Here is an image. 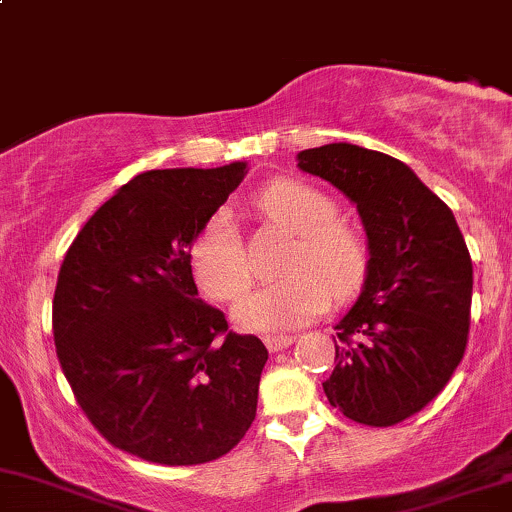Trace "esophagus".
<instances>
[{
  "label": "esophagus",
  "instance_id": "1",
  "mask_svg": "<svg viewBox=\"0 0 512 512\" xmlns=\"http://www.w3.org/2000/svg\"><path fill=\"white\" fill-rule=\"evenodd\" d=\"M263 342H266L270 353H277V351H282V349H289V346L294 344V339L292 337H266V339H263Z\"/></svg>",
  "mask_w": 512,
  "mask_h": 512
}]
</instances>
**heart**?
I'll return each instance as SVG.
<instances>
[{
  "instance_id": "heart-1",
  "label": "heart",
  "mask_w": 512,
  "mask_h": 512,
  "mask_svg": "<svg viewBox=\"0 0 512 512\" xmlns=\"http://www.w3.org/2000/svg\"><path fill=\"white\" fill-rule=\"evenodd\" d=\"M261 216L296 237L282 266L287 277L246 296L232 318L254 332H285L311 323L334 299H349L368 273L361 232L337 220L334 199L296 180H275L256 197ZM189 263L197 285L218 301L242 299L251 285L244 244L225 211L213 213L194 237Z\"/></svg>"
}]
</instances>
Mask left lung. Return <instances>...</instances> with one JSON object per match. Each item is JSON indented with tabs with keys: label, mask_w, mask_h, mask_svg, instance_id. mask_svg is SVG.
Returning a JSON list of instances; mask_svg holds the SVG:
<instances>
[{
	"label": "left lung",
	"mask_w": 512,
	"mask_h": 512,
	"mask_svg": "<svg viewBox=\"0 0 512 512\" xmlns=\"http://www.w3.org/2000/svg\"><path fill=\"white\" fill-rule=\"evenodd\" d=\"M296 166L356 204L368 237L363 289L334 325L342 344L325 396L363 425H396L425 408L463 361L468 246L451 208L394 156L334 142L299 151Z\"/></svg>",
	"instance_id": "left-lung-1"
}]
</instances>
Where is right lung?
Returning <instances> with one entry per match:
<instances>
[{
    "mask_svg": "<svg viewBox=\"0 0 512 512\" xmlns=\"http://www.w3.org/2000/svg\"><path fill=\"white\" fill-rule=\"evenodd\" d=\"M246 170L235 161L137 175L82 225L59 270L63 375L106 441L149 463L216 460L256 418L268 349L227 332L189 263L197 232Z\"/></svg>",
    "mask_w": 512,
    "mask_h": 512,
    "instance_id": "right-lung-1",
    "label": "right lung"
}]
</instances>
